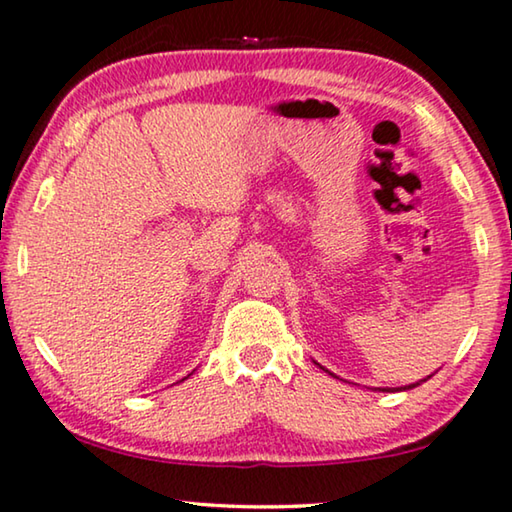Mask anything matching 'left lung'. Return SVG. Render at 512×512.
I'll return each mask as SVG.
<instances>
[{
  "instance_id": "obj_1",
  "label": "left lung",
  "mask_w": 512,
  "mask_h": 512,
  "mask_svg": "<svg viewBox=\"0 0 512 512\" xmlns=\"http://www.w3.org/2000/svg\"><path fill=\"white\" fill-rule=\"evenodd\" d=\"M325 372H328V369H325ZM429 376H432V374H429ZM429 376H427V379H429ZM427 379H422V381H416V383H411V385H404V388H376V390H381V392H392V390H411V388H416V385H420V383H425Z\"/></svg>"
}]
</instances>
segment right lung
Here are the masks:
<instances>
[{
    "mask_svg": "<svg viewBox=\"0 0 512 512\" xmlns=\"http://www.w3.org/2000/svg\"><path fill=\"white\" fill-rule=\"evenodd\" d=\"M182 381H184V379H182Z\"/></svg>",
    "mask_w": 512,
    "mask_h": 512,
    "instance_id": "1",
    "label": "right lung"
}]
</instances>
